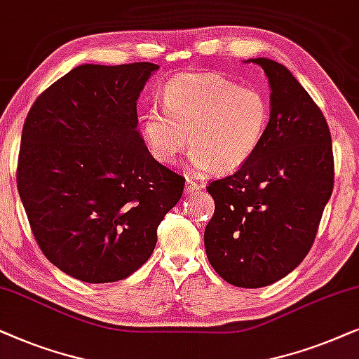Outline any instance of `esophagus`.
<instances>
[{
    "instance_id": "34e87169",
    "label": "esophagus",
    "mask_w": 359,
    "mask_h": 359,
    "mask_svg": "<svg viewBox=\"0 0 359 359\" xmlns=\"http://www.w3.org/2000/svg\"><path fill=\"white\" fill-rule=\"evenodd\" d=\"M202 189H203V184L195 182V180H192V179H187V182H185V192L187 194H195Z\"/></svg>"
}]
</instances>
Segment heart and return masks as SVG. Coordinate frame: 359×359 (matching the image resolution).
<instances>
[{
    "label": "heart",
    "mask_w": 359,
    "mask_h": 359,
    "mask_svg": "<svg viewBox=\"0 0 359 359\" xmlns=\"http://www.w3.org/2000/svg\"><path fill=\"white\" fill-rule=\"evenodd\" d=\"M269 118V103L259 90L215 74L179 75L164 90V109L146 113L142 135L159 162H175L190 137L194 170L228 174L255 156Z\"/></svg>",
    "instance_id": "b5f03b06"
}]
</instances>
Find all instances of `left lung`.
I'll return each mask as SVG.
<instances>
[{"label": "left lung", "instance_id": "1", "mask_svg": "<svg viewBox=\"0 0 359 359\" xmlns=\"http://www.w3.org/2000/svg\"><path fill=\"white\" fill-rule=\"evenodd\" d=\"M271 87V118L255 156L207 190L215 213L205 228L213 269L236 287L257 289L292 272L313 245L333 190L327 119L283 64L250 59Z\"/></svg>", "mask_w": 359, "mask_h": 359}]
</instances>
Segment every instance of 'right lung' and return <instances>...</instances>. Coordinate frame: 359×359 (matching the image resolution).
<instances>
[{
  "label": "right lung",
  "mask_w": 359,
  "mask_h": 359,
  "mask_svg": "<svg viewBox=\"0 0 359 359\" xmlns=\"http://www.w3.org/2000/svg\"><path fill=\"white\" fill-rule=\"evenodd\" d=\"M159 65L85 64L42 92L22 126L18 190L52 264L90 284L144 264L185 179L137 131L136 102Z\"/></svg>",
  "instance_id": "right-lung-1"
}]
</instances>
